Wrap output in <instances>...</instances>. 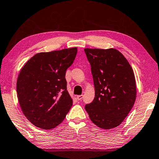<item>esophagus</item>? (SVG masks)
Returning <instances> with one entry per match:
<instances>
[{"label":"esophagus","mask_w":159,"mask_h":159,"mask_svg":"<svg viewBox=\"0 0 159 159\" xmlns=\"http://www.w3.org/2000/svg\"><path fill=\"white\" fill-rule=\"evenodd\" d=\"M82 98H83V95H77V100H82Z\"/></svg>","instance_id":"1"}]
</instances>
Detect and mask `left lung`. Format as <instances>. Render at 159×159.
<instances>
[{"mask_svg":"<svg viewBox=\"0 0 159 159\" xmlns=\"http://www.w3.org/2000/svg\"><path fill=\"white\" fill-rule=\"evenodd\" d=\"M91 66L95 98L85 109L95 125L109 129L120 125L136 97L135 76L128 61L118 50L85 48Z\"/></svg>","mask_w":159,"mask_h":159,"instance_id":"1","label":"left lung"}]
</instances>
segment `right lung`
Wrapping results in <instances>:
<instances>
[{
    "label": "right lung",
    "mask_w": 159,
    "mask_h": 159,
    "mask_svg": "<svg viewBox=\"0 0 159 159\" xmlns=\"http://www.w3.org/2000/svg\"><path fill=\"white\" fill-rule=\"evenodd\" d=\"M77 48L40 52L20 70L17 96L23 114L39 128L48 130L64 120L73 105L66 72L75 59Z\"/></svg>",
    "instance_id": "right-lung-1"
}]
</instances>
